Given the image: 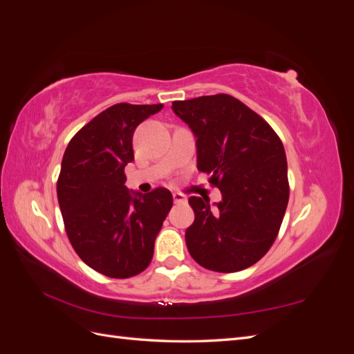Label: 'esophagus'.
Listing matches in <instances>:
<instances>
[{"instance_id":"obj_1","label":"esophagus","mask_w":354,"mask_h":354,"mask_svg":"<svg viewBox=\"0 0 354 354\" xmlns=\"http://www.w3.org/2000/svg\"><path fill=\"white\" fill-rule=\"evenodd\" d=\"M173 199H174V203H177V205H180V203H186V198L181 194H174Z\"/></svg>"}]
</instances>
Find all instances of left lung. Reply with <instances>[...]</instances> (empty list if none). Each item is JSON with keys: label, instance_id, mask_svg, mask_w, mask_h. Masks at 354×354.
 Instances as JSON below:
<instances>
[{"label": "left lung", "instance_id": "left-lung-1", "mask_svg": "<svg viewBox=\"0 0 354 354\" xmlns=\"http://www.w3.org/2000/svg\"><path fill=\"white\" fill-rule=\"evenodd\" d=\"M171 109L196 137L198 169L221 192L216 208L208 198H189L195 221L186 230L187 250L208 270H243L270 250L286 211L288 164L281 138L229 94L177 100Z\"/></svg>", "mask_w": 354, "mask_h": 354}]
</instances>
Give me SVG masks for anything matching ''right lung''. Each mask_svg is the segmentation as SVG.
Here are the masks:
<instances>
[{
	"label": "right lung",
	"mask_w": 354,
	"mask_h": 354,
	"mask_svg": "<svg viewBox=\"0 0 354 354\" xmlns=\"http://www.w3.org/2000/svg\"><path fill=\"white\" fill-rule=\"evenodd\" d=\"M164 104L118 103L72 137L57 180V199L68 238L91 269L115 279L142 273L151 264L162 223L173 207L165 187L130 192L124 168L134 159L138 124Z\"/></svg>",
	"instance_id": "obj_1"
}]
</instances>
